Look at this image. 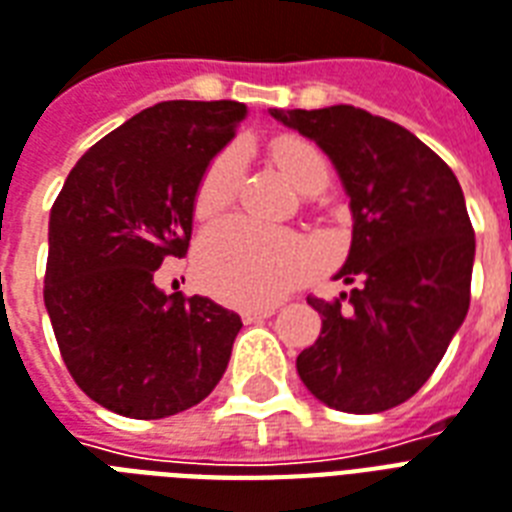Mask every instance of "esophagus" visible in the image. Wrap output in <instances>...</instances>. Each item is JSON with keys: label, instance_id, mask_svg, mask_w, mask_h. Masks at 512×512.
I'll list each match as a JSON object with an SVG mask.
<instances>
[{"label": "esophagus", "instance_id": "34e87169", "mask_svg": "<svg viewBox=\"0 0 512 512\" xmlns=\"http://www.w3.org/2000/svg\"><path fill=\"white\" fill-rule=\"evenodd\" d=\"M273 311H276V308H273V306L244 308V311H241V319H244V322H247V325H252V322H257V319H268V317H273Z\"/></svg>", "mask_w": 512, "mask_h": 512}]
</instances>
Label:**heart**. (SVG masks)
<instances>
[{"label": "heart", "mask_w": 512, "mask_h": 512, "mask_svg": "<svg viewBox=\"0 0 512 512\" xmlns=\"http://www.w3.org/2000/svg\"><path fill=\"white\" fill-rule=\"evenodd\" d=\"M271 158L300 193H319L330 182V163L317 144L284 134L271 142ZM244 174L239 147H225L206 163L193 195L198 220H212L233 204ZM317 265V252L300 233L263 228L247 220L217 222L195 247V276L228 303L263 306L282 298Z\"/></svg>", "instance_id": "b5f03b06"}]
</instances>
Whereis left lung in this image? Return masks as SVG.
<instances>
[{
    "label": "left lung",
    "instance_id": "8db88e82",
    "mask_svg": "<svg viewBox=\"0 0 512 512\" xmlns=\"http://www.w3.org/2000/svg\"><path fill=\"white\" fill-rule=\"evenodd\" d=\"M333 161L349 195L351 249L335 300L308 298L322 333L298 376L335 411L381 413L419 392L470 308L475 233L459 179L408 128L365 109H268Z\"/></svg>",
    "mask_w": 512,
    "mask_h": 512
}]
</instances>
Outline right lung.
Returning <instances> with one entry per match:
<instances>
[{"label": "right lung", "mask_w": 512, "mask_h": 512, "mask_svg": "<svg viewBox=\"0 0 512 512\" xmlns=\"http://www.w3.org/2000/svg\"><path fill=\"white\" fill-rule=\"evenodd\" d=\"M247 115L239 101H161L69 171L48 225L45 308L85 395L128 419H166L209 397L241 317L155 287L185 257L206 163Z\"/></svg>", "instance_id": "1"}]
</instances>
